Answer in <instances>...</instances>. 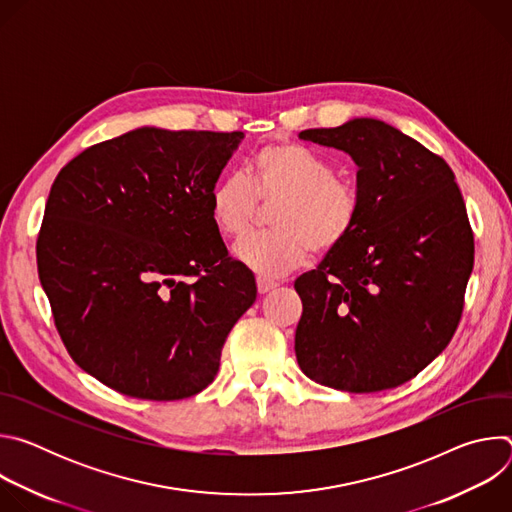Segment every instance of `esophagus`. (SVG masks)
I'll use <instances>...</instances> for the list:
<instances>
[{
  "label": "esophagus",
  "mask_w": 512,
  "mask_h": 512,
  "mask_svg": "<svg viewBox=\"0 0 512 512\" xmlns=\"http://www.w3.org/2000/svg\"><path fill=\"white\" fill-rule=\"evenodd\" d=\"M277 287V283L275 281H269V279H257V289H259V294H269L271 289H275Z\"/></svg>",
  "instance_id": "1"
}]
</instances>
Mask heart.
Here are the masks:
<instances>
[{"mask_svg":"<svg viewBox=\"0 0 512 512\" xmlns=\"http://www.w3.org/2000/svg\"><path fill=\"white\" fill-rule=\"evenodd\" d=\"M261 204H275L269 237L247 239L235 257L263 279L302 267L312 251L328 253L348 239L358 214L356 188L336 178L334 166L308 145L281 141L265 145L249 160L247 178L227 174L208 194L210 218L227 239L247 237Z\"/></svg>","mask_w":512,"mask_h":512,"instance_id":"b5f03b06","label":"heart"}]
</instances>
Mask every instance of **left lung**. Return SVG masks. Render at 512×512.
<instances>
[{
	"label": "left lung",
	"mask_w": 512,
	"mask_h": 512,
	"mask_svg": "<svg viewBox=\"0 0 512 512\" xmlns=\"http://www.w3.org/2000/svg\"><path fill=\"white\" fill-rule=\"evenodd\" d=\"M300 139L352 158L360 214L348 239L294 283L304 304L298 364L338 391L399 387L442 354L462 316L474 237L456 176L373 117Z\"/></svg>",
	"instance_id": "8db88e82"
}]
</instances>
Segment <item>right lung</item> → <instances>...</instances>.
I'll return each instance as SVG.
<instances>
[{
    "label": "right lung",
    "instance_id": "add662e5",
    "mask_svg": "<svg viewBox=\"0 0 512 512\" xmlns=\"http://www.w3.org/2000/svg\"><path fill=\"white\" fill-rule=\"evenodd\" d=\"M243 137L137 127L56 176L38 275L68 354L103 385L176 401L214 381L231 328L257 298L208 208Z\"/></svg>",
    "mask_w": 512,
    "mask_h": 512
}]
</instances>
